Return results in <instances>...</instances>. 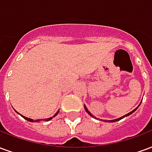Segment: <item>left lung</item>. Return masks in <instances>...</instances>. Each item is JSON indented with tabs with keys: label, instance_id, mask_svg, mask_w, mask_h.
<instances>
[{
	"label": "left lung",
	"instance_id": "8db88e82",
	"mask_svg": "<svg viewBox=\"0 0 152 152\" xmlns=\"http://www.w3.org/2000/svg\"><path fill=\"white\" fill-rule=\"evenodd\" d=\"M140 104H141V103H140ZM140 104H139V105H138V107H139V106H140ZM137 107H136V108L134 109V110H133V111H132V112H129V113H128V114L124 115H123V116H121V117L118 118V119H115V120H112V121H107V122H115V121H120V120H121V119H123V118H124V117H125V116H128V115H129L132 114V113H133V112H135V111H136V110H137ZM85 109H86V112H87V113H88V114H89V115H91V116H92V117H94V115H93L91 114V113H90V112H89V111H88V109H87V107H86V106H85ZM102 121H103V120H102Z\"/></svg>",
	"mask_w": 152,
	"mask_h": 152
}]
</instances>
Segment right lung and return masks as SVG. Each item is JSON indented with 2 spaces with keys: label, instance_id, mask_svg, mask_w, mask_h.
<instances>
[{
  "label": "right lung",
  "instance_id": "add662e5",
  "mask_svg": "<svg viewBox=\"0 0 152 152\" xmlns=\"http://www.w3.org/2000/svg\"><path fill=\"white\" fill-rule=\"evenodd\" d=\"M58 112H57L56 114H55V115H53V117H54V116H55V115H57V114H58ZM21 116H22V117H23V118H24L25 120H27V121H31V122H34V121H36V122H37V121H40V120H36V121H34V120H32V119H30V118L25 117V116H23V115H21ZM52 119H53V117H50V118H49V119H48V120H47V121H50V120H52Z\"/></svg>",
  "mask_w": 152,
  "mask_h": 152
}]
</instances>
